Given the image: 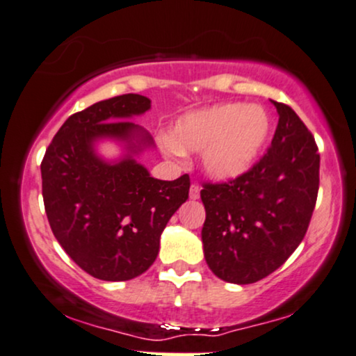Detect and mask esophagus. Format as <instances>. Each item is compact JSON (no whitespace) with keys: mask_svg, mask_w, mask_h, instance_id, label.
<instances>
[{"mask_svg":"<svg viewBox=\"0 0 356 356\" xmlns=\"http://www.w3.org/2000/svg\"><path fill=\"white\" fill-rule=\"evenodd\" d=\"M189 195H191L192 200L199 199V197H200V186H199V184H192L191 191H189Z\"/></svg>","mask_w":356,"mask_h":356,"instance_id":"1","label":"esophagus"}]
</instances>
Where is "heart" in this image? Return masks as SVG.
<instances>
[{"label": "heart", "instance_id": "heart-1", "mask_svg": "<svg viewBox=\"0 0 356 356\" xmlns=\"http://www.w3.org/2000/svg\"><path fill=\"white\" fill-rule=\"evenodd\" d=\"M272 131L267 111L255 104L220 102L181 115L172 139L162 149L169 157H181L184 149L200 151L205 172L216 179H232L250 169L262 154Z\"/></svg>", "mask_w": 356, "mask_h": 356}]
</instances>
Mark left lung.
I'll return each mask as SVG.
<instances>
[{
	"label": "left lung",
	"mask_w": 356,
	"mask_h": 356,
	"mask_svg": "<svg viewBox=\"0 0 356 356\" xmlns=\"http://www.w3.org/2000/svg\"><path fill=\"white\" fill-rule=\"evenodd\" d=\"M272 102L278 124L267 152L238 177L200 191L205 262L230 284H254L285 264L305 237L318 194L314 136L290 106Z\"/></svg>",
	"instance_id": "obj_1"
}]
</instances>
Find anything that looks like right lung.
I'll use <instances>...</instances> for the list:
<instances>
[{"label": "right lung", "mask_w": 356, "mask_h": 356, "mask_svg": "<svg viewBox=\"0 0 356 356\" xmlns=\"http://www.w3.org/2000/svg\"><path fill=\"white\" fill-rule=\"evenodd\" d=\"M149 109L151 99L140 94L96 102L67 118L42 157L51 230L64 252L99 280H131L147 270L162 230L189 199V175L159 181L132 157L152 139L127 119ZM104 136L127 143L124 160L106 163L93 152V143Z\"/></svg>", "instance_id": "right-lung-1"}]
</instances>
